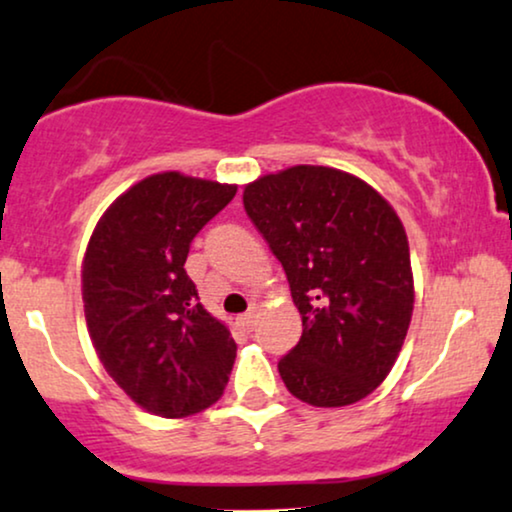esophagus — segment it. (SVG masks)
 Listing matches in <instances>:
<instances>
[{
  "instance_id": "34e87169",
  "label": "esophagus",
  "mask_w": 512,
  "mask_h": 512,
  "mask_svg": "<svg viewBox=\"0 0 512 512\" xmlns=\"http://www.w3.org/2000/svg\"><path fill=\"white\" fill-rule=\"evenodd\" d=\"M255 323H257V314L255 312H245V314H241L238 316V326L243 328V331H252V328H255Z\"/></svg>"
}]
</instances>
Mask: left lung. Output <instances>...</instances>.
<instances>
[{
	"instance_id": "obj_1",
	"label": "left lung",
	"mask_w": 512,
	"mask_h": 512,
	"mask_svg": "<svg viewBox=\"0 0 512 512\" xmlns=\"http://www.w3.org/2000/svg\"><path fill=\"white\" fill-rule=\"evenodd\" d=\"M243 205L302 314L300 342L278 361L283 383L312 406L364 399L397 361L413 312L397 212L366 181L321 165L252 181Z\"/></svg>"
}]
</instances>
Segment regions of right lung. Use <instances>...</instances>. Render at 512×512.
I'll use <instances>...</instances> for the list:
<instances>
[{
    "instance_id": "1",
    "label": "right lung",
    "mask_w": 512,
    "mask_h": 512,
    "mask_svg": "<svg viewBox=\"0 0 512 512\" xmlns=\"http://www.w3.org/2000/svg\"><path fill=\"white\" fill-rule=\"evenodd\" d=\"M236 186L179 172L146 177L103 212L82 262V300L103 368L141 409L184 418L224 394L236 342L198 302L191 241Z\"/></svg>"
}]
</instances>
